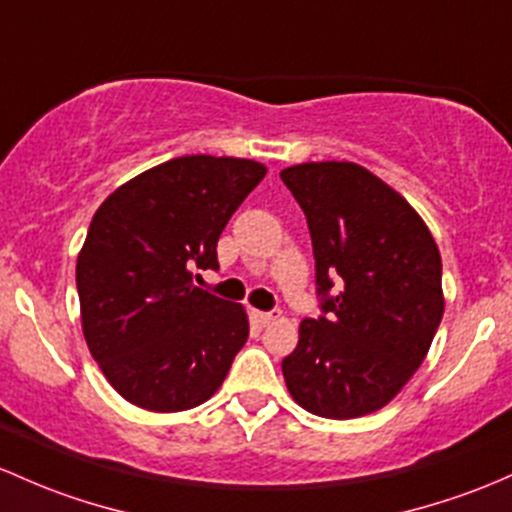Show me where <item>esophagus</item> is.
Masks as SVG:
<instances>
[{"label": "esophagus", "mask_w": 512, "mask_h": 512, "mask_svg": "<svg viewBox=\"0 0 512 512\" xmlns=\"http://www.w3.org/2000/svg\"><path fill=\"white\" fill-rule=\"evenodd\" d=\"M280 317V310H271V312H254V320L261 324V327H266V324L276 322Z\"/></svg>", "instance_id": "obj_1"}]
</instances>
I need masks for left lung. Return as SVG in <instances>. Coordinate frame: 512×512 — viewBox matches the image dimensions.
I'll use <instances>...</instances> for the list:
<instances>
[{
	"instance_id": "left-lung-1",
	"label": "left lung",
	"mask_w": 512,
	"mask_h": 512,
	"mask_svg": "<svg viewBox=\"0 0 512 512\" xmlns=\"http://www.w3.org/2000/svg\"><path fill=\"white\" fill-rule=\"evenodd\" d=\"M280 178L307 217L322 312L302 320L285 383L312 415H368L430 351L444 315L439 249L420 214L356 163H300Z\"/></svg>"
}]
</instances>
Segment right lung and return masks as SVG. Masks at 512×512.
Wrapping results in <instances>:
<instances>
[{
    "instance_id": "add662e5",
    "label": "right lung",
    "mask_w": 512,
    "mask_h": 512,
    "mask_svg": "<svg viewBox=\"0 0 512 512\" xmlns=\"http://www.w3.org/2000/svg\"><path fill=\"white\" fill-rule=\"evenodd\" d=\"M266 175L246 158L183 156L136 175L92 217L78 256L82 332L112 388L153 412L212 398L249 337L244 307L192 285Z\"/></svg>"
}]
</instances>
